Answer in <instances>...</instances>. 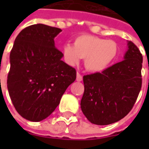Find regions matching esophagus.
<instances>
[{"mask_svg":"<svg viewBox=\"0 0 149 149\" xmlns=\"http://www.w3.org/2000/svg\"><path fill=\"white\" fill-rule=\"evenodd\" d=\"M82 79H83V77H82V75L79 74V73H77V76H76V80L77 81H82Z\"/></svg>","mask_w":149,"mask_h":149,"instance_id":"esophagus-1","label":"esophagus"}]
</instances>
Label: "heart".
<instances>
[{
	"instance_id": "1",
	"label": "heart",
	"mask_w": 149,
	"mask_h": 149,
	"mask_svg": "<svg viewBox=\"0 0 149 149\" xmlns=\"http://www.w3.org/2000/svg\"><path fill=\"white\" fill-rule=\"evenodd\" d=\"M118 51V45L114 41L91 35L79 36L74 45L65 44L62 47L64 58L69 65H76L80 59H85L84 65L92 72L107 69L115 60Z\"/></svg>"
}]
</instances>
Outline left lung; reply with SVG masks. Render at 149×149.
Here are the masks:
<instances>
[{"instance_id": "8db88e82", "label": "left lung", "mask_w": 149, "mask_h": 149, "mask_svg": "<svg viewBox=\"0 0 149 149\" xmlns=\"http://www.w3.org/2000/svg\"><path fill=\"white\" fill-rule=\"evenodd\" d=\"M128 47L123 61L83 77L80 107L90 123L108 125L118 122L134 105L142 87L143 55L132 41Z\"/></svg>"}]
</instances>
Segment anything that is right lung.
Segmentation results:
<instances>
[{
    "mask_svg": "<svg viewBox=\"0 0 149 149\" xmlns=\"http://www.w3.org/2000/svg\"><path fill=\"white\" fill-rule=\"evenodd\" d=\"M61 29L36 24L22 30L10 54L7 88L15 110L27 120L39 122L59 105L76 70L63 60L54 46Z\"/></svg>",
    "mask_w": 149,
    "mask_h": 149,
    "instance_id": "1",
    "label": "right lung"
}]
</instances>
